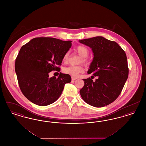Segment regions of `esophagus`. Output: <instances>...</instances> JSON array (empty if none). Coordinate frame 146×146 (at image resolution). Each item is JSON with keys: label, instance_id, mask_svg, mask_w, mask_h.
Instances as JSON below:
<instances>
[{"label": "esophagus", "instance_id": "34e87169", "mask_svg": "<svg viewBox=\"0 0 146 146\" xmlns=\"http://www.w3.org/2000/svg\"><path fill=\"white\" fill-rule=\"evenodd\" d=\"M77 79V78H74V77H72V80H73V81H74V80H76Z\"/></svg>", "mask_w": 146, "mask_h": 146}]
</instances>
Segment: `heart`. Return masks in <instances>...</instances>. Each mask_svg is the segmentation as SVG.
<instances>
[{
    "mask_svg": "<svg viewBox=\"0 0 146 146\" xmlns=\"http://www.w3.org/2000/svg\"><path fill=\"white\" fill-rule=\"evenodd\" d=\"M75 51L76 52L82 56V59L80 60V63H83L84 64H88L89 63V59L88 56L89 54V50L87 47L84 45L77 46ZM70 56V52H66L63 57V61L64 63H67L68 61ZM84 71L83 67L81 65L79 66H70L63 68V72L66 74H69L73 77H77L79 74L83 73Z\"/></svg>",
    "mask_w": 146,
    "mask_h": 146,
    "instance_id": "1",
    "label": "heart"
}]
</instances>
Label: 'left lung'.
Here are the masks:
<instances>
[{
	"instance_id": "1",
	"label": "left lung",
	"mask_w": 146,
	"mask_h": 146,
	"mask_svg": "<svg viewBox=\"0 0 146 146\" xmlns=\"http://www.w3.org/2000/svg\"><path fill=\"white\" fill-rule=\"evenodd\" d=\"M79 42L89 46L94 53L88 74L98 77L95 82L90 78L83 79L84 86L80 94L84 101L92 106H107L118 98L128 77L125 51L116 42L102 36L80 40Z\"/></svg>"
}]
</instances>
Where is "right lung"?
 Returning <instances> with one entry per match:
<instances>
[{"label": "right lung", "mask_w": 146, "mask_h": 146, "mask_svg": "<svg viewBox=\"0 0 146 146\" xmlns=\"http://www.w3.org/2000/svg\"><path fill=\"white\" fill-rule=\"evenodd\" d=\"M72 41L54 38H35L21 47L15 60V72L23 95L38 106H48L61 96L64 85L71 82L69 74L60 73L49 78L52 70L60 71L63 57Z\"/></svg>", "instance_id": "obj_1"}]
</instances>
